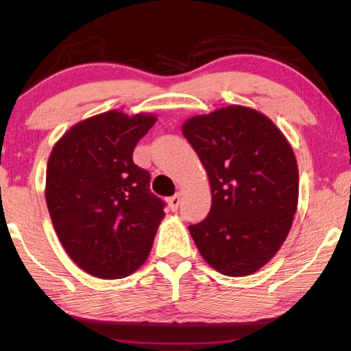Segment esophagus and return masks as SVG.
<instances>
[{"label": "esophagus", "instance_id": "34e87169", "mask_svg": "<svg viewBox=\"0 0 351 351\" xmlns=\"http://www.w3.org/2000/svg\"><path fill=\"white\" fill-rule=\"evenodd\" d=\"M169 201V207L171 210H178V207H180V203H181V195L180 193H176V195H173V197L171 198H169L167 199Z\"/></svg>", "mask_w": 351, "mask_h": 351}]
</instances>
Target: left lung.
Returning <instances> with one entry per match:
<instances>
[{
  "instance_id": "8db88e82",
  "label": "left lung",
  "mask_w": 351,
  "mask_h": 351,
  "mask_svg": "<svg viewBox=\"0 0 351 351\" xmlns=\"http://www.w3.org/2000/svg\"><path fill=\"white\" fill-rule=\"evenodd\" d=\"M184 138L209 176L212 206L190 224L199 254L224 276H251L274 257L293 224L299 169L269 117L230 105L187 119Z\"/></svg>"
}]
</instances>
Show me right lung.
I'll return each instance as SVG.
<instances>
[{
	"label": "right lung",
	"instance_id": "1",
	"mask_svg": "<svg viewBox=\"0 0 351 351\" xmlns=\"http://www.w3.org/2000/svg\"><path fill=\"white\" fill-rule=\"evenodd\" d=\"M156 116L111 110L75 123L57 141L46 169V204L74 263L99 278L141 268L164 218L150 173L133 162Z\"/></svg>",
	"mask_w": 351,
	"mask_h": 351
}]
</instances>
